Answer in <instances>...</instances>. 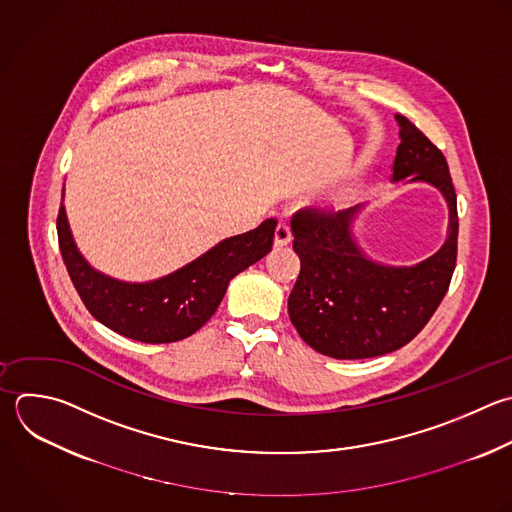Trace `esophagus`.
Instances as JSON below:
<instances>
[{
  "instance_id": "1",
  "label": "esophagus",
  "mask_w": 512,
  "mask_h": 512,
  "mask_svg": "<svg viewBox=\"0 0 512 512\" xmlns=\"http://www.w3.org/2000/svg\"><path fill=\"white\" fill-rule=\"evenodd\" d=\"M290 240H292L290 228L280 222V224L276 226V230H274V244H276V246H286Z\"/></svg>"
}]
</instances>
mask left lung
<instances>
[{
    "mask_svg": "<svg viewBox=\"0 0 512 512\" xmlns=\"http://www.w3.org/2000/svg\"><path fill=\"white\" fill-rule=\"evenodd\" d=\"M394 118L400 144L392 182L434 186L448 204V236L414 266H386L368 258L352 236L362 204L342 212L304 208L292 216L300 274L288 314L308 346L338 360L372 358L408 344L436 312L456 266L458 214L446 158L410 120Z\"/></svg>",
    "mask_w": 512,
    "mask_h": 512,
    "instance_id": "obj_1",
    "label": "left lung"
}]
</instances>
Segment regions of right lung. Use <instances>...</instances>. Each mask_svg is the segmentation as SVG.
Segmentation results:
<instances>
[{
  "mask_svg": "<svg viewBox=\"0 0 512 512\" xmlns=\"http://www.w3.org/2000/svg\"><path fill=\"white\" fill-rule=\"evenodd\" d=\"M276 220L226 238L180 270L152 282H122L94 270L80 254L64 204L58 242L68 274L90 310L110 330L148 344L176 342L200 330L220 306L230 280L272 250Z\"/></svg>",
  "mask_w": 512,
  "mask_h": 512,
  "instance_id": "add662e5",
  "label": "right lung"
}]
</instances>
